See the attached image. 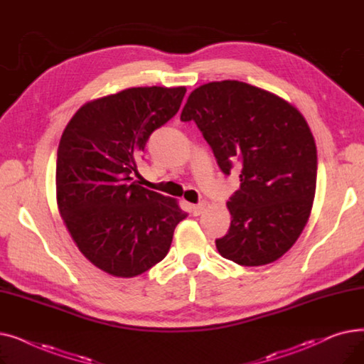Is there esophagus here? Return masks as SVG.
Segmentation results:
<instances>
[{
    "mask_svg": "<svg viewBox=\"0 0 364 364\" xmlns=\"http://www.w3.org/2000/svg\"><path fill=\"white\" fill-rule=\"evenodd\" d=\"M190 208H192V214L198 217V215H200V214L205 211L206 203H205V202H199V203H196V205H192Z\"/></svg>",
    "mask_w": 364,
    "mask_h": 364,
    "instance_id": "34e87169",
    "label": "esophagus"
}]
</instances>
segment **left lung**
Here are the masks:
<instances>
[{
    "mask_svg": "<svg viewBox=\"0 0 364 364\" xmlns=\"http://www.w3.org/2000/svg\"><path fill=\"white\" fill-rule=\"evenodd\" d=\"M180 119L198 125L225 176L240 169L218 252L245 267L279 259L302 233L314 200L317 149L307 121L276 94L240 81L200 85Z\"/></svg>",
    "mask_w": 364,
    "mask_h": 364,
    "instance_id": "1",
    "label": "left lung"
}]
</instances>
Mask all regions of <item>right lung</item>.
Wrapping results in <instances>:
<instances>
[{"label": "right lung", "mask_w": 364, "mask_h": 364, "mask_svg": "<svg viewBox=\"0 0 364 364\" xmlns=\"http://www.w3.org/2000/svg\"><path fill=\"white\" fill-rule=\"evenodd\" d=\"M184 87H137L84 105L66 125L55 164L57 205L84 257L117 277L165 258L187 214L132 177L150 134L178 112Z\"/></svg>", "instance_id": "right-lung-1"}]
</instances>
